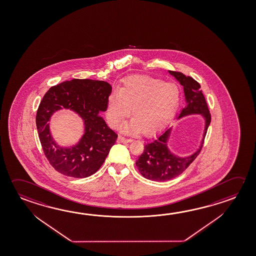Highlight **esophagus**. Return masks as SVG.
Wrapping results in <instances>:
<instances>
[{
  "mask_svg": "<svg viewBox=\"0 0 256 256\" xmlns=\"http://www.w3.org/2000/svg\"><path fill=\"white\" fill-rule=\"evenodd\" d=\"M117 141L118 143L126 144L130 143V141H131V139L126 138H124V136H118Z\"/></svg>",
  "mask_w": 256,
  "mask_h": 256,
  "instance_id": "obj_1",
  "label": "esophagus"
}]
</instances>
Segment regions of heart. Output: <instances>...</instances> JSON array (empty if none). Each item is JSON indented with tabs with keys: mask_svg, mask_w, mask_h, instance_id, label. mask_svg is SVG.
<instances>
[{
	"mask_svg": "<svg viewBox=\"0 0 256 256\" xmlns=\"http://www.w3.org/2000/svg\"><path fill=\"white\" fill-rule=\"evenodd\" d=\"M180 90L174 82H164L149 76H130L118 90L108 96L106 118L117 128L130 114L133 118L122 126L126 134H152L161 130L174 115L180 102Z\"/></svg>",
	"mask_w": 256,
	"mask_h": 256,
	"instance_id": "b5f03b06",
	"label": "heart"
}]
</instances>
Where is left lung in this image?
Wrapping results in <instances>:
<instances>
[{
	"label": "left lung",
	"instance_id": "1",
	"mask_svg": "<svg viewBox=\"0 0 256 256\" xmlns=\"http://www.w3.org/2000/svg\"><path fill=\"white\" fill-rule=\"evenodd\" d=\"M184 87L186 105L180 112L177 120L190 115H200L204 120V130L198 149L188 156H178L169 148L172 128L168 126L161 133L144 144V152L136 161L140 174L144 178L156 182H164L180 174L200 152L206 130L210 124L211 117L206 100L200 90V86L193 78L182 72L168 71Z\"/></svg>",
	"mask_w": 256,
	"mask_h": 256
}]
</instances>
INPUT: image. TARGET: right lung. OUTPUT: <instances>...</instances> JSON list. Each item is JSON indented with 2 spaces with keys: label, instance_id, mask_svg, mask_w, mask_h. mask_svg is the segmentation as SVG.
<instances>
[{
  "label": "right lung",
  "instance_id": "right-lung-1",
  "mask_svg": "<svg viewBox=\"0 0 256 256\" xmlns=\"http://www.w3.org/2000/svg\"><path fill=\"white\" fill-rule=\"evenodd\" d=\"M112 90L106 82L72 79L51 87L43 97L36 112V130L46 156L60 174L86 178L102 166L118 138L100 115L106 112ZM62 109L76 112L84 122V134L71 147L60 146L50 130V118Z\"/></svg>",
  "mask_w": 256,
  "mask_h": 256
}]
</instances>
